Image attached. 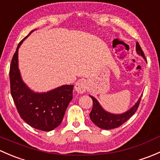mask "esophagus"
Wrapping results in <instances>:
<instances>
[{
    "instance_id": "obj_1",
    "label": "esophagus",
    "mask_w": 160,
    "mask_h": 160,
    "mask_svg": "<svg viewBox=\"0 0 160 160\" xmlns=\"http://www.w3.org/2000/svg\"><path fill=\"white\" fill-rule=\"evenodd\" d=\"M87 87H88V85H87L86 81L83 80H80L76 83L75 90L77 93H83L86 91Z\"/></svg>"
}]
</instances>
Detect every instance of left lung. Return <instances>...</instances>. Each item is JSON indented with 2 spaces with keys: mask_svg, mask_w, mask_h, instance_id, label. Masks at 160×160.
<instances>
[{
  "mask_svg": "<svg viewBox=\"0 0 160 160\" xmlns=\"http://www.w3.org/2000/svg\"><path fill=\"white\" fill-rule=\"evenodd\" d=\"M136 52L138 55H141L146 59L144 52L138 42H136ZM90 97L93 100V108L90 113V118L93 123H94L97 126L102 129H112V128H118L123 125L128 119H129L135 114L141 101V98H140L136 104L128 111L121 114H114L104 111L100 105L99 102L96 98H93V96Z\"/></svg>",
  "mask_w": 160,
  "mask_h": 160,
  "instance_id": "1",
  "label": "left lung"
}]
</instances>
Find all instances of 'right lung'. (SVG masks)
Listing matches in <instances>:
<instances>
[{
    "label": "right lung",
    "instance_id": "1",
    "mask_svg": "<svg viewBox=\"0 0 160 160\" xmlns=\"http://www.w3.org/2000/svg\"><path fill=\"white\" fill-rule=\"evenodd\" d=\"M28 36L19 42L11 59L9 72L11 93L19 115L27 124L38 130L49 132L62 122L72 99L73 85H63L46 93H35L25 84L18 70V53Z\"/></svg>",
    "mask_w": 160,
    "mask_h": 160
}]
</instances>
